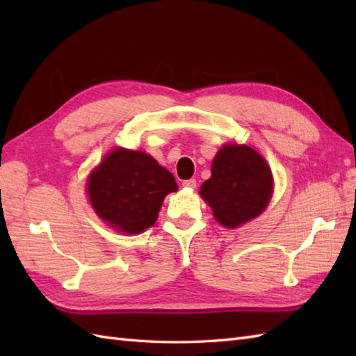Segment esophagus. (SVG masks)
Instances as JSON below:
<instances>
[{
	"mask_svg": "<svg viewBox=\"0 0 356 356\" xmlns=\"http://www.w3.org/2000/svg\"><path fill=\"white\" fill-rule=\"evenodd\" d=\"M182 185L185 188H190V190H193V188H195V185H197V182H195V179H186V180H184Z\"/></svg>",
	"mask_w": 356,
	"mask_h": 356,
	"instance_id": "obj_1",
	"label": "esophagus"
}]
</instances>
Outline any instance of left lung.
Here are the masks:
<instances>
[{
	"mask_svg": "<svg viewBox=\"0 0 356 356\" xmlns=\"http://www.w3.org/2000/svg\"><path fill=\"white\" fill-rule=\"evenodd\" d=\"M211 172L200 195L218 223L237 228L266 208L272 194L270 170L251 147L225 145L214 157Z\"/></svg>",
	"mask_w": 356,
	"mask_h": 356,
	"instance_id": "obj_1",
	"label": "left lung"
}]
</instances>
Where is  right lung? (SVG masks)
Here are the masks:
<instances>
[{
	"label": "right lung",
	"instance_id": "obj_1",
	"mask_svg": "<svg viewBox=\"0 0 356 356\" xmlns=\"http://www.w3.org/2000/svg\"><path fill=\"white\" fill-rule=\"evenodd\" d=\"M88 197L96 214L111 228L139 234L153 226L176 179L143 151L116 148L90 174Z\"/></svg>",
	"mask_w": 356,
	"mask_h": 356
}]
</instances>
